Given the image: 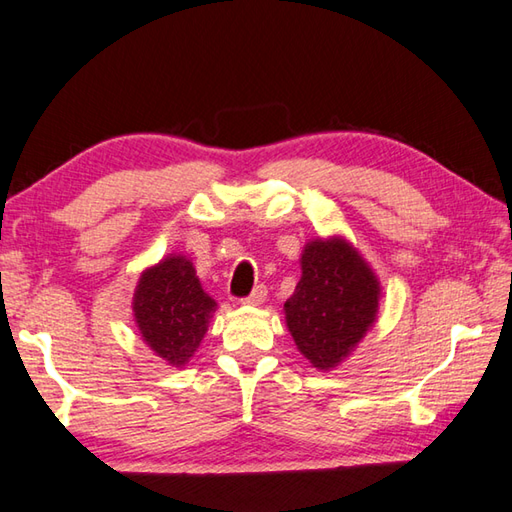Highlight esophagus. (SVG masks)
<instances>
[{
  "label": "esophagus",
  "instance_id": "obj_1",
  "mask_svg": "<svg viewBox=\"0 0 512 512\" xmlns=\"http://www.w3.org/2000/svg\"><path fill=\"white\" fill-rule=\"evenodd\" d=\"M264 299H266V288L264 286H257L242 303H244V306H262Z\"/></svg>",
  "mask_w": 512,
  "mask_h": 512
}]
</instances>
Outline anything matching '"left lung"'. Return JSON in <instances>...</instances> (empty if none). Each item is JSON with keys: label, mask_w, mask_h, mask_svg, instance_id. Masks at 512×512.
Here are the masks:
<instances>
[{"label": "left lung", "mask_w": 512, "mask_h": 512, "mask_svg": "<svg viewBox=\"0 0 512 512\" xmlns=\"http://www.w3.org/2000/svg\"><path fill=\"white\" fill-rule=\"evenodd\" d=\"M299 262L301 279L284 303L286 325L312 367L330 372L374 328L383 288L367 259L341 235L310 239Z\"/></svg>", "instance_id": "left-lung-1"}]
</instances>
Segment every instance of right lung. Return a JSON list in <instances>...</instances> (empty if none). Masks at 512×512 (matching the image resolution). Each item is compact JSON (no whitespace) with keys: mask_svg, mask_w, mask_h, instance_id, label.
Here are the masks:
<instances>
[{"mask_svg":"<svg viewBox=\"0 0 512 512\" xmlns=\"http://www.w3.org/2000/svg\"><path fill=\"white\" fill-rule=\"evenodd\" d=\"M132 310L149 350L182 369L198 352L217 301L204 292L191 259L169 253L140 273Z\"/></svg>","mask_w":512,"mask_h":512,"instance_id":"1","label":"right lung"}]
</instances>
